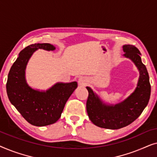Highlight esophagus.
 <instances>
[{
	"instance_id": "34e87169",
	"label": "esophagus",
	"mask_w": 157,
	"mask_h": 157,
	"mask_svg": "<svg viewBox=\"0 0 157 157\" xmlns=\"http://www.w3.org/2000/svg\"><path fill=\"white\" fill-rule=\"evenodd\" d=\"M87 82H88L87 78L84 76H81L78 79V83L79 85L81 86H85L87 83Z\"/></svg>"
}]
</instances>
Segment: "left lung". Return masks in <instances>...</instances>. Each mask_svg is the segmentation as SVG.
Returning <instances> with one entry per match:
<instances>
[{
  "label": "left lung",
  "instance_id": "1",
  "mask_svg": "<svg viewBox=\"0 0 157 157\" xmlns=\"http://www.w3.org/2000/svg\"><path fill=\"white\" fill-rule=\"evenodd\" d=\"M124 56L130 59L139 72L137 85L133 93L120 103H105L91 88L86 86L89 97L86 111L92 123L101 128L119 129L135 121L147 106L151 94L149 74L141 59L139 49L132 45L122 46Z\"/></svg>",
  "mask_w": 157,
  "mask_h": 157
}]
</instances>
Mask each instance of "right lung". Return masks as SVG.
<instances>
[{"label": "right lung", "mask_w": 157, "mask_h": 157, "mask_svg": "<svg viewBox=\"0 0 157 157\" xmlns=\"http://www.w3.org/2000/svg\"><path fill=\"white\" fill-rule=\"evenodd\" d=\"M38 49L52 51L56 47L50 44H35L21 51L8 74L6 91L10 103L29 123L44 126L60 119L66 101L78 83L58 82L46 91L30 86L25 78V69L29 59Z\"/></svg>", "instance_id": "right-lung-1"}]
</instances>
